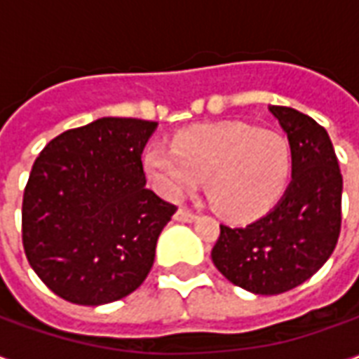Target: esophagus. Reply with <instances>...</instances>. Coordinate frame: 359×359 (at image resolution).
I'll return each mask as SVG.
<instances>
[{"mask_svg": "<svg viewBox=\"0 0 359 359\" xmlns=\"http://www.w3.org/2000/svg\"><path fill=\"white\" fill-rule=\"evenodd\" d=\"M175 219H177V221H184V223H192L196 219V213L192 210H188V208H180V210L175 213Z\"/></svg>", "mask_w": 359, "mask_h": 359, "instance_id": "1", "label": "esophagus"}]
</instances>
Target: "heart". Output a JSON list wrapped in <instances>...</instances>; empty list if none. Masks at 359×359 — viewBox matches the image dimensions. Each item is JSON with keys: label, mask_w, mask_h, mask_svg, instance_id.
Segmentation results:
<instances>
[{"label": "heart", "mask_w": 359, "mask_h": 359, "mask_svg": "<svg viewBox=\"0 0 359 359\" xmlns=\"http://www.w3.org/2000/svg\"><path fill=\"white\" fill-rule=\"evenodd\" d=\"M172 148L149 146L144 167L169 198L192 192L205 180L213 210L231 221H250L271 210L292 175L290 142L277 130L225 123L190 128Z\"/></svg>", "instance_id": "b5f03b06"}]
</instances>
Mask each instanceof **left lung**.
Wrapping results in <instances>:
<instances>
[{"label":"left lung","instance_id":"8db88e82","mask_svg":"<svg viewBox=\"0 0 359 359\" xmlns=\"http://www.w3.org/2000/svg\"><path fill=\"white\" fill-rule=\"evenodd\" d=\"M269 111L292 148V180L273 210L246 226L221 225L211 259L233 285L273 296L323 267L342 223V175L323 126L292 107Z\"/></svg>","mask_w":359,"mask_h":359}]
</instances>
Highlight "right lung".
<instances>
[{
    "label": "right lung",
    "mask_w": 359,
    "mask_h": 359,
    "mask_svg": "<svg viewBox=\"0 0 359 359\" xmlns=\"http://www.w3.org/2000/svg\"><path fill=\"white\" fill-rule=\"evenodd\" d=\"M154 121L102 117L55 136L22 196L28 264L59 298L121 300L148 277L177 205L146 188L142 151Z\"/></svg>",
    "instance_id": "right-lung-1"
}]
</instances>
